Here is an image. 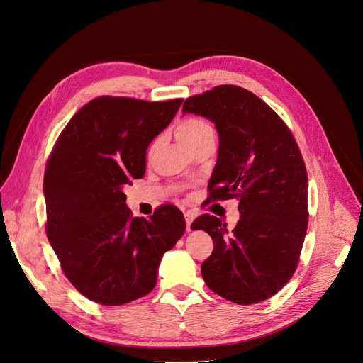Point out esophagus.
<instances>
[{
  "mask_svg": "<svg viewBox=\"0 0 363 363\" xmlns=\"http://www.w3.org/2000/svg\"><path fill=\"white\" fill-rule=\"evenodd\" d=\"M194 219H196V214L194 213H192L191 210L185 211V222H186V230L188 232L191 230V223L194 222Z\"/></svg>",
  "mask_w": 363,
  "mask_h": 363,
  "instance_id": "1",
  "label": "esophagus"
}]
</instances>
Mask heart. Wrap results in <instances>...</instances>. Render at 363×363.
<instances>
[{
	"label": "heart",
	"mask_w": 363,
	"mask_h": 363,
	"mask_svg": "<svg viewBox=\"0 0 363 363\" xmlns=\"http://www.w3.org/2000/svg\"><path fill=\"white\" fill-rule=\"evenodd\" d=\"M213 128L206 121L201 119H188L178 127L177 137L179 141H191L196 140L207 133H211Z\"/></svg>",
	"instance_id": "obj_1"
}]
</instances>
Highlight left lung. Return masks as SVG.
Segmentation results:
<instances>
[{"instance_id": "left-lung-1", "label": "left lung", "mask_w": 363, "mask_h": 363, "mask_svg": "<svg viewBox=\"0 0 363 363\" xmlns=\"http://www.w3.org/2000/svg\"><path fill=\"white\" fill-rule=\"evenodd\" d=\"M182 112L210 119L219 134L210 199L239 201L233 230L214 216L191 225L213 239L201 274L214 294L251 305L291 280L308 226V175L298 144L280 116L238 86L191 96Z\"/></svg>"}]
</instances>
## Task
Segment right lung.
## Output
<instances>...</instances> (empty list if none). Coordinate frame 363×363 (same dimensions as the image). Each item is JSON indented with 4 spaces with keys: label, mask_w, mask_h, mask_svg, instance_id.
Instances as JSON below:
<instances>
[{
    "label": "right lung",
    "mask_w": 363,
    "mask_h": 363,
    "mask_svg": "<svg viewBox=\"0 0 363 363\" xmlns=\"http://www.w3.org/2000/svg\"><path fill=\"white\" fill-rule=\"evenodd\" d=\"M181 104L101 96L69 119L48 160L46 236L67 279L93 302L116 306L150 294L163 254L185 232L177 207L133 217L124 194Z\"/></svg>",
    "instance_id": "obj_1"
}]
</instances>
